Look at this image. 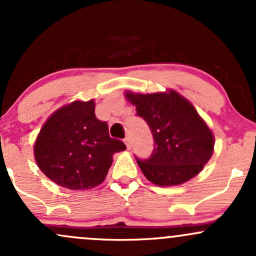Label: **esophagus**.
<instances>
[{
  "instance_id": "1",
  "label": "esophagus",
  "mask_w": 256,
  "mask_h": 256,
  "mask_svg": "<svg viewBox=\"0 0 256 256\" xmlns=\"http://www.w3.org/2000/svg\"><path fill=\"white\" fill-rule=\"evenodd\" d=\"M125 143H126V146H128V149L131 148V137L130 136H126L125 137Z\"/></svg>"
}]
</instances>
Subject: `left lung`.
<instances>
[{
	"label": "left lung",
	"instance_id": "left-lung-1",
	"mask_svg": "<svg viewBox=\"0 0 256 256\" xmlns=\"http://www.w3.org/2000/svg\"><path fill=\"white\" fill-rule=\"evenodd\" d=\"M136 116L150 128L154 149L148 158L136 156L138 166L152 183L170 186L195 177L213 154L212 131L195 107L176 91L168 94H132Z\"/></svg>",
	"mask_w": 256,
	"mask_h": 256
}]
</instances>
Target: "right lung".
<instances>
[{"instance_id":"add662e5","label":"right lung","mask_w":256,"mask_h":256,"mask_svg":"<svg viewBox=\"0 0 256 256\" xmlns=\"http://www.w3.org/2000/svg\"><path fill=\"white\" fill-rule=\"evenodd\" d=\"M125 149L122 140L110 136L107 122L96 118L91 100L64 106L46 120L34 144V158L54 183L85 190L104 180L113 154Z\"/></svg>"}]
</instances>
